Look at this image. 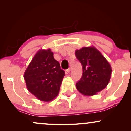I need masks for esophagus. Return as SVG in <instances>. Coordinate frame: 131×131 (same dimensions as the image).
Masks as SVG:
<instances>
[{"instance_id": "1", "label": "esophagus", "mask_w": 131, "mask_h": 131, "mask_svg": "<svg viewBox=\"0 0 131 131\" xmlns=\"http://www.w3.org/2000/svg\"><path fill=\"white\" fill-rule=\"evenodd\" d=\"M70 71H71L70 68H69V69H67V70H66V71H67V73H70Z\"/></svg>"}]
</instances>
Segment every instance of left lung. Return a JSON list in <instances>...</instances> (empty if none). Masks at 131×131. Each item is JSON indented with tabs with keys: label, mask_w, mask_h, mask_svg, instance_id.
<instances>
[{
	"label": "left lung",
	"mask_w": 131,
	"mask_h": 131,
	"mask_svg": "<svg viewBox=\"0 0 131 131\" xmlns=\"http://www.w3.org/2000/svg\"><path fill=\"white\" fill-rule=\"evenodd\" d=\"M75 53L83 70L76 88L83 95H95L108 85L112 74L110 64L93 46L77 49Z\"/></svg>",
	"instance_id": "obj_1"
}]
</instances>
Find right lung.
I'll use <instances>...</instances> for the list:
<instances>
[{"label": "right lung", "instance_id": "add662e5", "mask_svg": "<svg viewBox=\"0 0 131 131\" xmlns=\"http://www.w3.org/2000/svg\"><path fill=\"white\" fill-rule=\"evenodd\" d=\"M65 72L50 49L36 53L24 74L27 88L37 99L51 101L58 95Z\"/></svg>", "mask_w": 131, "mask_h": 131}]
</instances>
